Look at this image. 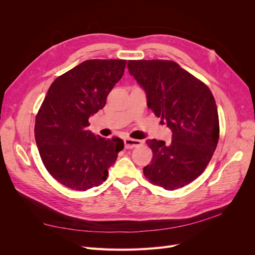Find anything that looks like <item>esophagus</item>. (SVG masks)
I'll return each instance as SVG.
<instances>
[{
    "instance_id": "obj_1",
    "label": "esophagus",
    "mask_w": 255,
    "mask_h": 255,
    "mask_svg": "<svg viewBox=\"0 0 255 255\" xmlns=\"http://www.w3.org/2000/svg\"><path fill=\"white\" fill-rule=\"evenodd\" d=\"M141 143H142L141 140L132 139V138H126V139H125L126 149H133V148H135V146L140 145Z\"/></svg>"
}]
</instances>
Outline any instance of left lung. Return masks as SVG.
Listing matches in <instances>:
<instances>
[{
  "label": "left lung",
  "mask_w": 255,
  "mask_h": 255,
  "mask_svg": "<svg viewBox=\"0 0 255 255\" xmlns=\"http://www.w3.org/2000/svg\"><path fill=\"white\" fill-rule=\"evenodd\" d=\"M129 74L146 95V105L172 132L171 142L149 139L151 164L143 173L167 190L189 184L210 163L219 139L215 99L204 83L172 60H128Z\"/></svg>",
  "instance_id": "obj_1"
}]
</instances>
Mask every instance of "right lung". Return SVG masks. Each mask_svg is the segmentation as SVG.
<instances>
[{
	"instance_id": "right-lung-1",
	"label": "right lung",
	"mask_w": 255,
	"mask_h": 255,
	"mask_svg": "<svg viewBox=\"0 0 255 255\" xmlns=\"http://www.w3.org/2000/svg\"><path fill=\"white\" fill-rule=\"evenodd\" d=\"M127 60L83 61L52 83L36 116L35 139L49 173L66 187L85 191L101 185L118 153L120 138L88 130V119L102 110L125 73Z\"/></svg>"
}]
</instances>
